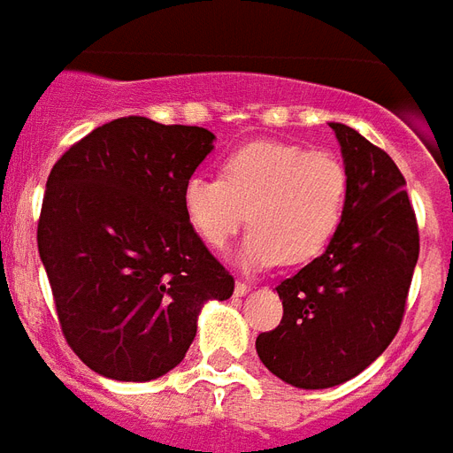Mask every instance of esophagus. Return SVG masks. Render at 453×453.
<instances>
[{
  "instance_id": "esophagus-1",
  "label": "esophagus",
  "mask_w": 453,
  "mask_h": 453,
  "mask_svg": "<svg viewBox=\"0 0 453 453\" xmlns=\"http://www.w3.org/2000/svg\"><path fill=\"white\" fill-rule=\"evenodd\" d=\"M249 289H251V284H247L244 280H237V282H234V296H244Z\"/></svg>"
}]
</instances>
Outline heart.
<instances>
[{
  "label": "heart",
  "mask_w": 453,
  "mask_h": 453,
  "mask_svg": "<svg viewBox=\"0 0 453 453\" xmlns=\"http://www.w3.org/2000/svg\"><path fill=\"white\" fill-rule=\"evenodd\" d=\"M350 173L336 157L291 143L254 141L226 155L220 176L195 173L183 209L206 247L223 251L242 227V263L251 268L315 261L341 230Z\"/></svg>",
  "instance_id": "1"
}]
</instances>
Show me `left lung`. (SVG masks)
Segmentation results:
<instances>
[{
  "label": "left lung",
  "instance_id": "8db88e82",
  "mask_svg": "<svg viewBox=\"0 0 453 453\" xmlns=\"http://www.w3.org/2000/svg\"><path fill=\"white\" fill-rule=\"evenodd\" d=\"M329 127L350 173L345 219L326 251L277 287L282 322L256 338L263 365L305 390L355 379L390 345L421 249L397 164L350 127Z\"/></svg>",
  "mask_w": 453,
  "mask_h": 453
}]
</instances>
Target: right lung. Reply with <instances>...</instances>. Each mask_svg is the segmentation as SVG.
Masks as SVG:
<instances>
[{
	"instance_id": "add662e5",
	"label": "right lung",
	"mask_w": 453,
	"mask_h": 453,
	"mask_svg": "<svg viewBox=\"0 0 453 453\" xmlns=\"http://www.w3.org/2000/svg\"><path fill=\"white\" fill-rule=\"evenodd\" d=\"M202 127L119 117L53 164L37 247L67 345L96 373L152 380L180 365L209 298L234 280L188 223L183 185L213 150Z\"/></svg>"
}]
</instances>
